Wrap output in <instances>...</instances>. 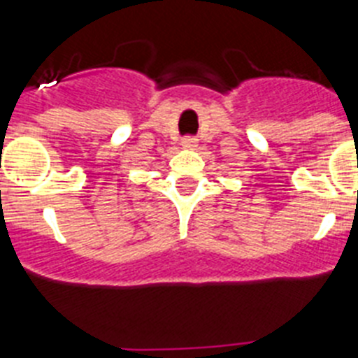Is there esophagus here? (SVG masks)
<instances>
[{
	"mask_svg": "<svg viewBox=\"0 0 358 358\" xmlns=\"http://www.w3.org/2000/svg\"><path fill=\"white\" fill-rule=\"evenodd\" d=\"M181 145L185 148H192V147H195V145H197V140H195V138H192V136H186V138H182Z\"/></svg>",
	"mask_w": 358,
	"mask_h": 358,
	"instance_id": "34e87169",
	"label": "esophagus"
}]
</instances>
